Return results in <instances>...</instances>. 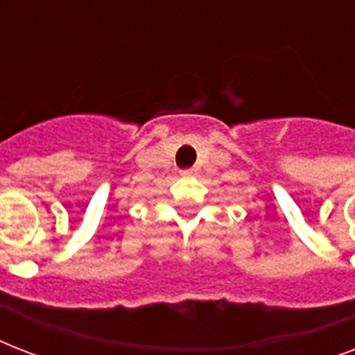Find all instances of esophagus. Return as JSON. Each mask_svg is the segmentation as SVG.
Listing matches in <instances>:
<instances>
[{
	"instance_id": "esophagus-1",
	"label": "esophagus",
	"mask_w": 355,
	"mask_h": 355,
	"mask_svg": "<svg viewBox=\"0 0 355 355\" xmlns=\"http://www.w3.org/2000/svg\"><path fill=\"white\" fill-rule=\"evenodd\" d=\"M195 173H197V169L191 167V169H184V171H180V175H182V177H193Z\"/></svg>"
}]
</instances>
